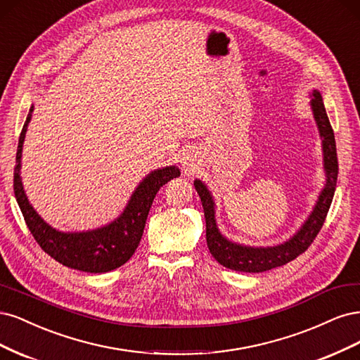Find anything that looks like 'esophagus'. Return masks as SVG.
I'll use <instances>...</instances> for the list:
<instances>
[{"label":"esophagus","mask_w":360,"mask_h":360,"mask_svg":"<svg viewBox=\"0 0 360 360\" xmlns=\"http://www.w3.org/2000/svg\"><path fill=\"white\" fill-rule=\"evenodd\" d=\"M181 165L184 167V170H193L194 169V165H195V155L193 153H190V150H187V153H184L182 157H181Z\"/></svg>","instance_id":"1"}]
</instances>
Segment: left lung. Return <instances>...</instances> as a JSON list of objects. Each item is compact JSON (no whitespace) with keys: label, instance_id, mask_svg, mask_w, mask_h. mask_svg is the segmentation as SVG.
<instances>
[{"label":"left lung","instance_id":"obj_1","mask_svg":"<svg viewBox=\"0 0 360 360\" xmlns=\"http://www.w3.org/2000/svg\"><path fill=\"white\" fill-rule=\"evenodd\" d=\"M309 97V106L312 115H314L321 139L323 169L324 175H326V182H324V187L321 188L319 199L314 207H312L311 214L292 238H288L283 243H278V245L272 247H250L227 239L221 231H219L217 224L215 200L212 193L206 187V184L203 181H194L195 191L200 195L202 206L205 211L207 248H210L214 259L219 264H223L224 268L238 272L259 274L278 268V266H283L288 262L295 260L299 254H302L305 250H308L311 242L316 239L324 223V218L328 215L335 194L336 178H338V158H336V143L333 130L330 127L326 109H324L323 97L317 89H312Z\"/></svg>","mask_w":360,"mask_h":360}]
</instances>
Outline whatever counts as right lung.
I'll return each instance as SVG.
<instances>
[{
  "label": "right lung",
  "mask_w": 360,
  "mask_h": 360,
  "mask_svg": "<svg viewBox=\"0 0 360 360\" xmlns=\"http://www.w3.org/2000/svg\"><path fill=\"white\" fill-rule=\"evenodd\" d=\"M32 110L34 106L30 108L24 129L19 136L13 187L18 205L34 239L44 252H48L52 259L67 268L89 274H104L120 268L130 260L142 239L146 218L155 194L165 184L181 175L179 169L176 166H166L148 173L139 182L121 215L106 226L85 231L56 230L34 210L20 178L22 149H24Z\"/></svg>",
  "instance_id": "add662e5"
}]
</instances>
